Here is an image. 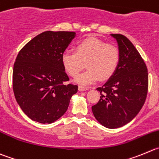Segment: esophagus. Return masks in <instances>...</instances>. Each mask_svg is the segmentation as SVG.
<instances>
[{
  "mask_svg": "<svg viewBox=\"0 0 159 159\" xmlns=\"http://www.w3.org/2000/svg\"><path fill=\"white\" fill-rule=\"evenodd\" d=\"M78 89H79V90H80V91H84V90H89V87H84V86H79Z\"/></svg>",
  "mask_w": 159,
  "mask_h": 159,
  "instance_id": "obj_1",
  "label": "esophagus"
}]
</instances>
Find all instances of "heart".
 <instances>
[{"mask_svg": "<svg viewBox=\"0 0 159 159\" xmlns=\"http://www.w3.org/2000/svg\"><path fill=\"white\" fill-rule=\"evenodd\" d=\"M120 61V51L116 44L105 43L96 37H87L75 45V52L66 50L61 55L65 70L75 76L84 67L87 69L75 78L81 85H90L99 78H109L117 69Z\"/></svg>", "mask_w": 159, "mask_h": 159, "instance_id": "b5f03b06", "label": "heart"}]
</instances>
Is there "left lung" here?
<instances>
[{
	"label": "left lung",
	"instance_id": "obj_1",
	"mask_svg": "<svg viewBox=\"0 0 159 159\" xmlns=\"http://www.w3.org/2000/svg\"><path fill=\"white\" fill-rule=\"evenodd\" d=\"M120 51L117 69L102 87L100 100L92 106L95 119L109 129L121 127L139 113L146 100L148 73L146 64L130 40L122 34H111Z\"/></svg>",
	"mask_w": 159,
	"mask_h": 159
}]
</instances>
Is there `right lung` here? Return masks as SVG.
Here are the masks:
<instances>
[{
	"instance_id": "1",
	"label": "right lung",
	"mask_w": 159,
	"mask_h": 159,
	"mask_svg": "<svg viewBox=\"0 0 159 159\" xmlns=\"http://www.w3.org/2000/svg\"><path fill=\"white\" fill-rule=\"evenodd\" d=\"M75 32L46 31L26 43L13 68V91L23 112L32 120L52 123L67 111L78 86L65 84L69 78L61 55Z\"/></svg>"
}]
</instances>
